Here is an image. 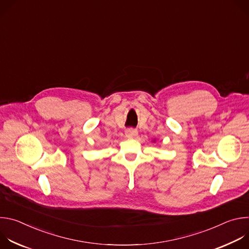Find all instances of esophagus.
Instances as JSON below:
<instances>
[{"label":"esophagus","instance_id":"1","mask_svg":"<svg viewBox=\"0 0 249 249\" xmlns=\"http://www.w3.org/2000/svg\"><path fill=\"white\" fill-rule=\"evenodd\" d=\"M138 135V131L136 129H128L126 130V137L128 138H133Z\"/></svg>","mask_w":249,"mask_h":249}]
</instances>
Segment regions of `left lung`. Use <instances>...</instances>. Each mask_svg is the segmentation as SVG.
Segmentation results:
<instances>
[{
    "label": "left lung",
    "instance_id": "left-lung-1",
    "mask_svg": "<svg viewBox=\"0 0 249 249\" xmlns=\"http://www.w3.org/2000/svg\"><path fill=\"white\" fill-rule=\"evenodd\" d=\"M153 143H156V139H154V140H153Z\"/></svg>",
    "mask_w": 249,
    "mask_h": 249
}]
</instances>
